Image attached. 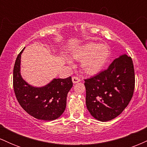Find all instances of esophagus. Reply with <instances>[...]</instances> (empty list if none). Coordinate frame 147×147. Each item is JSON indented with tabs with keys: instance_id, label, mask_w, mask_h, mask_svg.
Returning a JSON list of instances; mask_svg holds the SVG:
<instances>
[{
	"instance_id": "34e87169",
	"label": "esophagus",
	"mask_w": 147,
	"mask_h": 147,
	"mask_svg": "<svg viewBox=\"0 0 147 147\" xmlns=\"http://www.w3.org/2000/svg\"><path fill=\"white\" fill-rule=\"evenodd\" d=\"M72 82H73V84H77V83H79V82H80L81 79L77 77H72Z\"/></svg>"
}]
</instances>
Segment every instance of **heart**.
Wrapping results in <instances>:
<instances>
[{
  "mask_svg": "<svg viewBox=\"0 0 147 147\" xmlns=\"http://www.w3.org/2000/svg\"><path fill=\"white\" fill-rule=\"evenodd\" d=\"M111 55L109 47L106 44L88 42L77 47L70 52L72 60L81 61L80 67L84 73L95 75L104 68Z\"/></svg>",
  "mask_w": 147,
  "mask_h": 147,
  "instance_id": "1",
  "label": "heart"
}]
</instances>
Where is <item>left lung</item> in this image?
Segmentation results:
<instances>
[{
    "instance_id": "obj_1",
    "label": "left lung",
    "mask_w": 147,
    "mask_h": 147,
    "mask_svg": "<svg viewBox=\"0 0 147 147\" xmlns=\"http://www.w3.org/2000/svg\"><path fill=\"white\" fill-rule=\"evenodd\" d=\"M86 104L91 115L101 122L111 120L128 106L135 88L132 59L122 55L98 75L85 79Z\"/></svg>"
}]
</instances>
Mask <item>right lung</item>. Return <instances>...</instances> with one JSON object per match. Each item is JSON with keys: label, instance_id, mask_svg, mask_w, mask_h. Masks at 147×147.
I'll return each mask as SVG.
<instances>
[{"label": "right lung", "instance_id": "right-lung-1", "mask_svg": "<svg viewBox=\"0 0 147 147\" xmlns=\"http://www.w3.org/2000/svg\"><path fill=\"white\" fill-rule=\"evenodd\" d=\"M25 48L18 54L13 71V86L16 97L28 114L41 120L52 121L63 114L66 99L72 87L71 77L53 79L42 87L30 85L21 75V57Z\"/></svg>", "mask_w": 147, "mask_h": 147}]
</instances>
